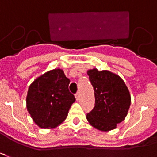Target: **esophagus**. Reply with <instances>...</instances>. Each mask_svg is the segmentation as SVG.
Returning <instances> with one entry per match:
<instances>
[{
	"instance_id": "obj_1",
	"label": "esophagus",
	"mask_w": 157,
	"mask_h": 157,
	"mask_svg": "<svg viewBox=\"0 0 157 157\" xmlns=\"http://www.w3.org/2000/svg\"><path fill=\"white\" fill-rule=\"evenodd\" d=\"M75 97H76V99H77V100H79V99H80V93L77 92V93L75 95Z\"/></svg>"
}]
</instances>
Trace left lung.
Instances as JSON below:
<instances>
[{
  "instance_id": "8db88e82",
  "label": "left lung",
  "mask_w": 157,
  "mask_h": 157,
  "mask_svg": "<svg viewBox=\"0 0 157 157\" xmlns=\"http://www.w3.org/2000/svg\"><path fill=\"white\" fill-rule=\"evenodd\" d=\"M95 93V107L87 114L94 128L109 131L116 128L127 115L131 98L126 84L118 75L108 70H88Z\"/></svg>"
}]
</instances>
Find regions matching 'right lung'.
<instances>
[{
	"mask_svg": "<svg viewBox=\"0 0 157 157\" xmlns=\"http://www.w3.org/2000/svg\"><path fill=\"white\" fill-rule=\"evenodd\" d=\"M69 82L62 69H54L41 75L30 85L27 109L38 126L53 129L66 118L76 100L69 92Z\"/></svg>",
	"mask_w": 157,
	"mask_h": 157,
	"instance_id": "obj_1",
	"label": "right lung"
}]
</instances>
